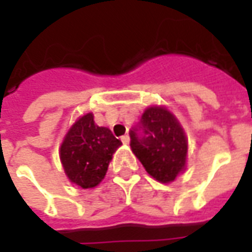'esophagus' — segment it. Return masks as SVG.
Wrapping results in <instances>:
<instances>
[{
  "label": "esophagus",
  "mask_w": 252,
  "mask_h": 252,
  "mask_svg": "<svg viewBox=\"0 0 252 252\" xmlns=\"http://www.w3.org/2000/svg\"><path fill=\"white\" fill-rule=\"evenodd\" d=\"M121 142L124 143V144H129V136H128V135H124V136H121Z\"/></svg>",
  "instance_id": "34e87169"
}]
</instances>
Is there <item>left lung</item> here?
Segmentation results:
<instances>
[{
    "mask_svg": "<svg viewBox=\"0 0 252 252\" xmlns=\"http://www.w3.org/2000/svg\"><path fill=\"white\" fill-rule=\"evenodd\" d=\"M129 136L132 153L157 181L173 182L185 170L188 139L178 120L166 108H147Z\"/></svg>",
    "mask_w": 252,
    "mask_h": 252,
    "instance_id": "obj_1",
    "label": "left lung"
}]
</instances>
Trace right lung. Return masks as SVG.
Segmentation results:
<instances>
[{"label": "right lung", "mask_w": 252, "mask_h": 252, "mask_svg": "<svg viewBox=\"0 0 252 252\" xmlns=\"http://www.w3.org/2000/svg\"><path fill=\"white\" fill-rule=\"evenodd\" d=\"M121 146L109 128L95 126L93 113L78 119L61 146V162L72 184L82 189L97 186L104 180L112 155Z\"/></svg>", "instance_id": "add662e5"}]
</instances>
